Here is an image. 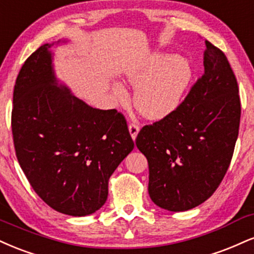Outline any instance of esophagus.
I'll use <instances>...</instances> for the list:
<instances>
[{"label":"esophagus","instance_id":"1","mask_svg":"<svg viewBox=\"0 0 254 254\" xmlns=\"http://www.w3.org/2000/svg\"><path fill=\"white\" fill-rule=\"evenodd\" d=\"M129 132H130L131 138L135 140L137 135H138V132H139V127H138V125L133 124V123L129 124Z\"/></svg>","mask_w":254,"mask_h":254}]
</instances>
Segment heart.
Segmentation results:
<instances>
[{"label":"heart","instance_id":"b5f03b06","mask_svg":"<svg viewBox=\"0 0 254 254\" xmlns=\"http://www.w3.org/2000/svg\"><path fill=\"white\" fill-rule=\"evenodd\" d=\"M124 77L136 87L133 104L140 115L160 121L181 105L194 77L190 61L172 53L155 52L138 64L124 69ZM116 99L124 102L127 94L123 85L115 82Z\"/></svg>","mask_w":254,"mask_h":254}]
</instances>
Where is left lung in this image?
<instances>
[{"mask_svg": "<svg viewBox=\"0 0 254 254\" xmlns=\"http://www.w3.org/2000/svg\"><path fill=\"white\" fill-rule=\"evenodd\" d=\"M203 75L175 112L145 125L136 145L148 160L149 195L170 212L212 196L224 179L239 133L238 82L225 54L204 41Z\"/></svg>", "mask_w": 254, "mask_h": 254, "instance_id": "1", "label": "left lung"}]
</instances>
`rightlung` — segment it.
I'll list each match as a JSON object with an SVG mask.
<instances>
[{"label":"right lung","mask_w":254,"mask_h":254,"mask_svg":"<svg viewBox=\"0 0 254 254\" xmlns=\"http://www.w3.org/2000/svg\"><path fill=\"white\" fill-rule=\"evenodd\" d=\"M30 56L14 87L11 130L16 157L35 193L63 214H93L106 202L109 179L132 151L123 116L79 99L58 80L54 45Z\"/></svg>","instance_id":"1"}]
</instances>
